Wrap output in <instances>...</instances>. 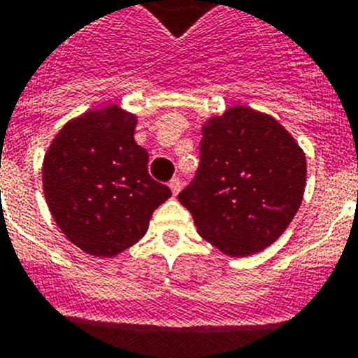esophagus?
<instances>
[{
  "label": "esophagus",
  "instance_id": "1",
  "mask_svg": "<svg viewBox=\"0 0 358 358\" xmlns=\"http://www.w3.org/2000/svg\"><path fill=\"white\" fill-rule=\"evenodd\" d=\"M169 189H171V192H173V194H178L180 191H182V182H180V178H173L169 182Z\"/></svg>",
  "mask_w": 358,
  "mask_h": 358
}]
</instances>
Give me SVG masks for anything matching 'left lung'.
Here are the masks:
<instances>
[{"mask_svg": "<svg viewBox=\"0 0 358 358\" xmlns=\"http://www.w3.org/2000/svg\"><path fill=\"white\" fill-rule=\"evenodd\" d=\"M200 167L178 194L198 234L243 257L272 245L294 220L306 185V157L270 115L234 106L201 127Z\"/></svg>", "mask_w": 358, "mask_h": 358, "instance_id": "obj_1", "label": "left lung"}]
</instances>
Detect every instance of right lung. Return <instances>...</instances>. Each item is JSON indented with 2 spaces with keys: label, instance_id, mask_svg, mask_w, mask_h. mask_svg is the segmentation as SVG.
I'll return each mask as SVG.
<instances>
[{
  "label": "right lung",
  "instance_id": "1",
  "mask_svg": "<svg viewBox=\"0 0 358 358\" xmlns=\"http://www.w3.org/2000/svg\"><path fill=\"white\" fill-rule=\"evenodd\" d=\"M136 117L119 106L70 120L43 162V189L57 227L71 243L113 257L148 232L171 189L148 173L149 155L136 144Z\"/></svg>",
  "mask_w": 358,
  "mask_h": 358
}]
</instances>
